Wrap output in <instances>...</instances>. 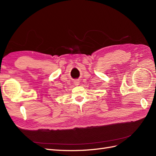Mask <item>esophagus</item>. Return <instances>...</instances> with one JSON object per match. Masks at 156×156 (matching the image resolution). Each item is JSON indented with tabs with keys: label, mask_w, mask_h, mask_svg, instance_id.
Listing matches in <instances>:
<instances>
[{
	"label": "esophagus",
	"mask_w": 156,
	"mask_h": 156,
	"mask_svg": "<svg viewBox=\"0 0 156 156\" xmlns=\"http://www.w3.org/2000/svg\"><path fill=\"white\" fill-rule=\"evenodd\" d=\"M74 84H75V85L78 86L79 84V82H78V81H75V82H74Z\"/></svg>",
	"instance_id": "esophagus-1"
}]
</instances>
